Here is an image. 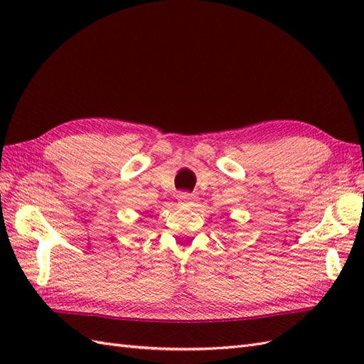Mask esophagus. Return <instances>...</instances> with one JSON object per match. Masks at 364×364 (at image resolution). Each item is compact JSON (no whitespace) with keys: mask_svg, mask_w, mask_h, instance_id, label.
Instances as JSON below:
<instances>
[{"mask_svg":"<svg viewBox=\"0 0 364 364\" xmlns=\"http://www.w3.org/2000/svg\"><path fill=\"white\" fill-rule=\"evenodd\" d=\"M193 199H194L193 194H190V193H182V194L179 196V203H181V205H188Z\"/></svg>","mask_w":364,"mask_h":364,"instance_id":"esophagus-1","label":"esophagus"}]
</instances>
